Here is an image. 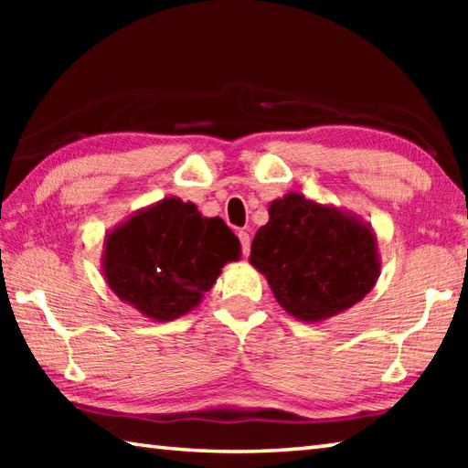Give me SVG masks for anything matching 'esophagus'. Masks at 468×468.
<instances>
[{
  "mask_svg": "<svg viewBox=\"0 0 468 468\" xmlns=\"http://www.w3.org/2000/svg\"><path fill=\"white\" fill-rule=\"evenodd\" d=\"M237 235H239V241H241V251H243V256H250V231H248V229H241V231L239 233H237Z\"/></svg>",
  "mask_w": 468,
  "mask_h": 468,
  "instance_id": "esophagus-1",
  "label": "esophagus"
}]
</instances>
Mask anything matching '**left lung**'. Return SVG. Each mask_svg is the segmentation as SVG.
<instances>
[{
  "instance_id": "1",
  "label": "left lung",
  "mask_w": 468,
  "mask_h": 468,
  "mask_svg": "<svg viewBox=\"0 0 468 468\" xmlns=\"http://www.w3.org/2000/svg\"><path fill=\"white\" fill-rule=\"evenodd\" d=\"M268 217L251 241L250 264L292 318L324 322L374 289L382 260L371 223L297 192L272 200Z\"/></svg>"
}]
</instances>
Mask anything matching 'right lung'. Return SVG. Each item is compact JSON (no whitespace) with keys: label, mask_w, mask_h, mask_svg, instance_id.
Listing matches in <instances>:
<instances>
[{"label":"right lung","mask_w":468,"mask_h":468,"mask_svg":"<svg viewBox=\"0 0 468 468\" xmlns=\"http://www.w3.org/2000/svg\"><path fill=\"white\" fill-rule=\"evenodd\" d=\"M239 258L241 243L223 218L169 196L107 231L101 271L123 303L171 322L200 305L223 266Z\"/></svg>","instance_id":"obj_1"}]
</instances>
